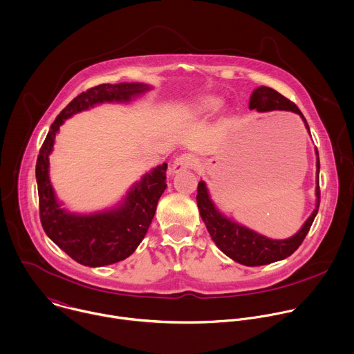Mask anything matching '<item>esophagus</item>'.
I'll list each match as a JSON object with an SVG mask.
<instances>
[{
	"mask_svg": "<svg viewBox=\"0 0 354 354\" xmlns=\"http://www.w3.org/2000/svg\"><path fill=\"white\" fill-rule=\"evenodd\" d=\"M195 163H196V159H195L194 155L183 153V155H180L178 158L174 159V162H173V165L170 167V173L174 176V174H177V173H180V171H183V170H185V169H188L191 166H194Z\"/></svg>",
	"mask_w": 354,
	"mask_h": 354,
	"instance_id": "1",
	"label": "esophagus"
}]
</instances>
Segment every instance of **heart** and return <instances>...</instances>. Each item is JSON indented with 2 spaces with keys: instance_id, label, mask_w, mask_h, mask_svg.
<instances>
[{
  "instance_id": "obj_1",
  "label": "heart",
  "mask_w": 354,
  "mask_h": 354,
  "mask_svg": "<svg viewBox=\"0 0 354 354\" xmlns=\"http://www.w3.org/2000/svg\"><path fill=\"white\" fill-rule=\"evenodd\" d=\"M221 104H223V101L217 97H205V98H201V100L192 102L189 106H187L185 113L191 118L212 115L221 108Z\"/></svg>"
}]
</instances>
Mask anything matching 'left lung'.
I'll return each mask as SVG.
<instances>
[{
	"mask_svg": "<svg viewBox=\"0 0 354 354\" xmlns=\"http://www.w3.org/2000/svg\"><path fill=\"white\" fill-rule=\"evenodd\" d=\"M249 109H256L257 112H271V111H288L297 113L306 130L310 134L308 124L299 111V108L282 97L275 90L260 86L256 87L249 98ZM315 207L307 220L303 223L300 230L295 232L292 236L285 239H272L263 234L256 232L254 230L235 221L232 217L224 214L213 202L209 188L203 180L198 183V195L196 203L199 207L201 217L213 239L216 246L234 261L254 267L264 266L274 261H279L290 256L299 245L306 238L319 206V158L318 151L315 148Z\"/></svg>",
	"mask_w": 354,
	"mask_h": 354,
	"instance_id": "obj_1",
	"label": "left lung"
}]
</instances>
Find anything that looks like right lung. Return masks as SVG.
Wrapping results in <instances>:
<instances>
[{"label":"right lung","instance_id":"right-lung-1","mask_svg":"<svg viewBox=\"0 0 354 354\" xmlns=\"http://www.w3.org/2000/svg\"><path fill=\"white\" fill-rule=\"evenodd\" d=\"M153 87L144 83L101 84L77 95L55 119L40 149L36 178L40 218L48 238L73 260L88 267H102L124 260L142 242L166 184L167 163L158 165L136 181L113 206L93 213L62 207L50 178V155L65 120L101 104H127Z\"/></svg>","mask_w":354,"mask_h":354}]
</instances>
